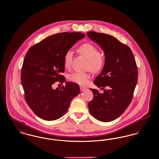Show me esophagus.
Segmentation results:
<instances>
[{
    "instance_id": "obj_1",
    "label": "esophagus",
    "mask_w": 159,
    "mask_h": 159,
    "mask_svg": "<svg viewBox=\"0 0 159 159\" xmlns=\"http://www.w3.org/2000/svg\"><path fill=\"white\" fill-rule=\"evenodd\" d=\"M80 91H85L87 88H85V87H84L83 86H80Z\"/></svg>"
}]
</instances>
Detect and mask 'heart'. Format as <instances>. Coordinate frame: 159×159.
<instances>
[{"label":"heart","instance_id":"1","mask_svg":"<svg viewBox=\"0 0 159 159\" xmlns=\"http://www.w3.org/2000/svg\"><path fill=\"white\" fill-rule=\"evenodd\" d=\"M77 52L89 61V68L93 72H97L101 70L105 64V58L104 56L99 53L96 46L91 43H85L77 48ZM73 59V52L68 51L64 57V66L69 68L71 66ZM90 76L88 73L75 72L70 75V79L75 83L85 85L89 82Z\"/></svg>","mask_w":159,"mask_h":159}]
</instances>
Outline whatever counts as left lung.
Segmentation results:
<instances>
[{"mask_svg": "<svg viewBox=\"0 0 159 159\" xmlns=\"http://www.w3.org/2000/svg\"><path fill=\"white\" fill-rule=\"evenodd\" d=\"M87 35L105 55L104 67L93 82L104 92L91 89L93 98L88 108L96 119L109 122L123 113L131 102L138 81L136 61L131 49L114 36L95 31Z\"/></svg>", "mask_w": 159, "mask_h": 159, "instance_id": "obj_1", "label": "left lung"}]
</instances>
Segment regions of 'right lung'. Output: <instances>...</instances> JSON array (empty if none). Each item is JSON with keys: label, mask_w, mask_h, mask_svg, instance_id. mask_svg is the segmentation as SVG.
Segmentation results:
<instances>
[{"label": "right lung", "mask_w": 159, "mask_h": 159, "mask_svg": "<svg viewBox=\"0 0 159 159\" xmlns=\"http://www.w3.org/2000/svg\"><path fill=\"white\" fill-rule=\"evenodd\" d=\"M84 37L79 32L57 33L31 46L26 53L21 84L27 104L40 118L48 121L60 118L68 110L71 100L79 94L76 83L66 82L60 89H53V85L66 81L61 75L65 70L64 55Z\"/></svg>", "instance_id": "1"}]
</instances>
